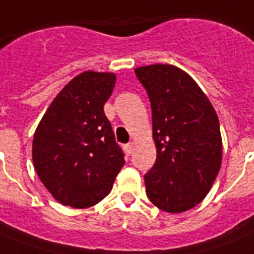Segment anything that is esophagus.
I'll return each mask as SVG.
<instances>
[{"label": "esophagus", "instance_id": "esophagus-1", "mask_svg": "<svg viewBox=\"0 0 254 254\" xmlns=\"http://www.w3.org/2000/svg\"><path fill=\"white\" fill-rule=\"evenodd\" d=\"M133 147H134V142H133V141L127 143V145H125V150H127V154H131V153H133Z\"/></svg>", "mask_w": 254, "mask_h": 254}]
</instances>
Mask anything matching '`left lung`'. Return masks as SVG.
Returning <instances> with one entry per match:
<instances>
[{
  "label": "left lung",
  "instance_id": "1",
  "mask_svg": "<svg viewBox=\"0 0 254 254\" xmlns=\"http://www.w3.org/2000/svg\"><path fill=\"white\" fill-rule=\"evenodd\" d=\"M151 104L154 166L145 175L155 207L181 213L199 204L221 166L220 125L212 104L189 73L171 64L137 67Z\"/></svg>",
  "mask_w": 254,
  "mask_h": 254
}]
</instances>
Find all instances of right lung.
<instances>
[{
    "mask_svg": "<svg viewBox=\"0 0 254 254\" xmlns=\"http://www.w3.org/2000/svg\"><path fill=\"white\" fill-rule=\"evenodd\" d=\"M116 84L112 72L85 71L50 104L33 139L35 171L61 204L88 208L111 192L125 159L104 104Z\"/></svg>",
    "mask_w": 254,
    "mask_h": 254,
    "instance_id": "obj_1",
    "label": "right lung"
}]
</instances>
